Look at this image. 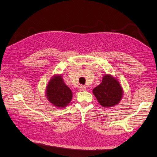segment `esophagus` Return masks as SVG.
Masks as SVG:
<instances>
[{
	"instance_id": "obj_1",
	"label": "esophagus",
	"mask_w": 157,
	"mask_h": 157,
	"mask_svg": "<svg viewBox=\"0 0 157 157\" xmlns=\"http://www.w3.org/2000/svg\"><path fill=\"white\" fill-rule=\"evenodd\" d=\"M79 90H80V91L85 90H86V86H84V85H80V86H79Z\"/></svg>"
}]
</instances>
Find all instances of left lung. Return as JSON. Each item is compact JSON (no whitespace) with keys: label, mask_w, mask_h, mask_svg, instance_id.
Instances as JSON below:
<instances>
[{"label":"left lung","mask_w":157,"mask_h":157,"mask_svg":"<svg viewBox=\"0 0 157 157\" xmlns=\"http://www.w3.org/2000/svg\"><path fill=\"white\" fill-rule=\"evenodd\" d=\"M93 94L103 107H112L117 104L123 96L122 88L117 80L111 75L104 76L102 81L93 89Z\"/></svg>","instance_id":"left-lung-1"}]
</instances>
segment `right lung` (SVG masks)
<instances>
[{"label": "right lung", "instance_id": "1", "mask_svg": "<svg viewBox=\"0 0 157 157\" xmlns=\"http://www.w3.org/2000/svg\"><path fill=\"white\" fill-rule=\"evenodd\" d=\"M46 96L54 105L63 108L70 103L73 94L71 89L64 83L61 76L57 75L49 80L46 89Z\"/></svg>", "mask_w": 157, "mask_h": 157}]
</instances>
